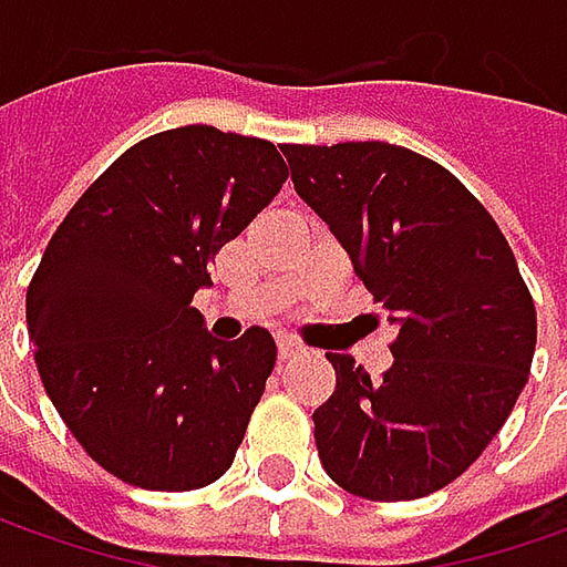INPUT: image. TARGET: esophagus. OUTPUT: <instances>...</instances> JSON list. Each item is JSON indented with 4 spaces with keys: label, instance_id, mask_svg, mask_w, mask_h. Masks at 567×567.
<instances>
[{
    "label": "esophagus",
    "instance_id": "34e87169",
    "mask_svg": "<svg viewBox=\"0 0 567 567\" xmlns=\"http://www.w3.org/2000/svg\"><path fill=\"white\" fill-rule=\"evenodd\" d=\"M296 353H302V347H299V343H293V340H287V338L277 340V360L280 362L293 360Z\"/></svg>",
    "mask_w": 567,
    "mask_h": 567
}]
</instances>
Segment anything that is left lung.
<instances>
[{"label": "left lung", "instance_id": "8db88e82", "mask_svg": "<svg viewBox=\"0 0 567 567\" xmlns=\"http://www.w3.org/2000/svg\"><path fill=\"white\" fill-rule=\"evenodd\" d=\"M296 195L398 324L381 381L328 353L312 413L321 467L372 502L439 492L486 451L520 398L536 309L492 214L445 166L384 142L284 144Z\"/></svg>", "mask_w": 567, "mask_h": 567}]
</instances>
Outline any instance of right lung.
<instances>
[{
    "mask_svg": "<svg viewBox=\"0 0 567 567\" xmlns=\"http://www.w3.org/2000/svg\"><path fill=\"white\" fill-rule=\"evenodd\" d=\"M287 176L271 142L183 125L128 147L53 233L28 287L37 372L122 483L202 489L233 464L277 347L214 340L192 296Z\"/></svg>",
    "mask_w": 567,
    "mask_h": 567,
    "instance_id": "right-lung-1",
    "label": "right lung"
}]
</instances>
